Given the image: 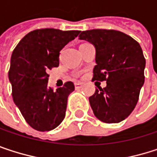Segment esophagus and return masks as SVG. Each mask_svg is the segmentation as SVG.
Instances as JSON below:
<instances>
[{
	"instance_id": "obj_1",
	"label": "esophagus",
	"mask_w": 157,
	"mask_h": 157,
	"mask_svg": "<svg viewBox=\"0 0 157 157\" xmlns=\"http://www.w3.org/2000/svg\"><path fill=\"white\" fill-rule=\"evenodd\" d=\"M75 89L82 88V82H75Z\"/></svg>"
}]
</instances>
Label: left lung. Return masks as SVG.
Masks as SVG:
<instances>
[{
  "mask_svg": "<svg viewBox=\"0 0 157 157\" xmlns=\"http://www.w3.org/2000/svg\"><path fill=\"white\" fill-rule=\"evenodd\" d=\"M95 47L93 81H106L89 97L94 115L106 124L124 120L135 109L144 82L145 59L140 44L115 30L94 29L79 35Z\"/></svg>",
  "mask_w": 157,
  "mask_h": 157,
  "instance_id": "obj_1",
  "label": "left lung"
}]
</instances>
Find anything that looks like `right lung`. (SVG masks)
Here are the masks:
<instances>
[{
    "mask_svg": "<svg viewBox=\"0 0 157 157\" xmlns=\"http://www.w3.org/2000/svg\"><path fill=\"white\" fill-rule=\"evenodd\" d=\"M80 31L37 29L17 44L11 58L9 80L13 98L31 127L44 132L56 128L64 119L72 82L53 90L48 86V71L59 66L60 51L77 37Z\"/></svg>",
    "mask_w": 157,
    "mask_h": 157,
    "instance_id": "add662e5",
    "label": "right lung"
}]
</instances>
